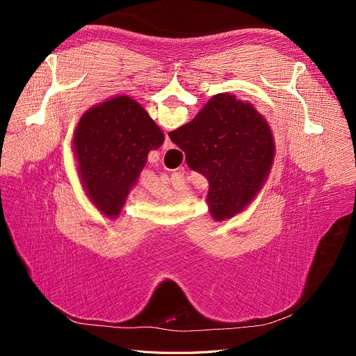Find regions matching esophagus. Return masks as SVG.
I'll return each mask as SVG.
<instances>
[{"label": "esophagus", "instance_id": "obj_1", "mask_svg": "<svg viewBox=\"0 0 356 356\" xmlns=\"http://www.w3.org/2000/svg\"><path fill=\"white\" fill-rule=\"evenodd\" d=\"M172 147H174V144H172L169 136L166 135V136H165V143H163V149H169V148H172Z\"/></svg>", "mask_w": 356, "mask_h": 356}]
</instances>
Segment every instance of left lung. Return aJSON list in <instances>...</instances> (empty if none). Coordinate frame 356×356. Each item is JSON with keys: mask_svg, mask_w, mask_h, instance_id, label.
<instances>
[{"mask_svg": "<svg viewBox=\"0 0 356 356\" xmlns=\"http://www.w3.org/2000/svg\"><path fill=\"white\" fill-rule=\"evenodd\" d=\"M163 141V131L127 95L113 96L86 111L74 131L72 152L93 207L115 220L138 184L148 153Z\"/></svg>", "mask_w": 356, "mask_h": 356, "instance_id": "8db88e82", "label": "left lung"}]
</instances>
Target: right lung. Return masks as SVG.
Listing matches in <instances>:
<instances>
[{"label":"right lung","instance_id":"1","mask_svg":"<svg viewBox=\"0 0 356 356\" xmlns=\"http://www.w3.org/2000/svg\"><path fill=\"white\" fill-rule=\"evenodd\" d=\"M187 166L209 182L207 204L215 221L243 212L261 191L275 161V138L250 101L218 93L193 120L169 132Z\"/></svg>","mask_w":356,"mask_h":356}]
</instances>
